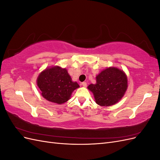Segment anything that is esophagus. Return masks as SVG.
Returning <instances> with one entry per match:
<instances>
[{
    "label": "esophagus",
    "mask_w": 160,
    "mask_h": 160,
    "mask_svg": "<svg viewBox=\"0 0 160 160\" xmlns=\"http://www.w3.org/2000/svg\"><path fill=\"white\" fill-rule=\"evenodd\" d=\"M81 85H83V87H84V88H86L87 85H88V84H87L86 82H83V83H81Z\"/></svg>",
    "instance_id": "34e87169"
}]
</instances>
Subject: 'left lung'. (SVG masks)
Returning a JSON list of instances; mask_svg holds the SVG:
<instances>
[{"label": "left lung", "instance_id": "1", "mask_svg": "<svg viewBox=\"0 0 160 160\" xmlns=\"http://www.w3.org/2000/svg\"><path fill=\"white\" fill-rule=\"evenodd\" d=\"M128 78L123 70L109 67L96 76V83L88 88L93 93L97 104L111 106L122 99L128 89Z\"/></svg>", "mask_w": 160, "mask_h": 160}]
</instances>
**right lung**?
Returning <instances> with one entry per match:
<instances>
[{"label": "right lung", "instance_id": "add662e5", "mask_svg": "<svg viewBox=\"0 0 160 160\" xmlns=\"http://www.w3.org/2000/svg\"><path fill=\"white\" fill-rule=\"evenodd\" d=\"M37 83L43 98L57 104L67 102L72 91L79 88L77 82L72 81L67 70L59 66L42 71L38 77Z\"/></svg>", "mask_w": 160, "mask_h": 160}]
</instances>
